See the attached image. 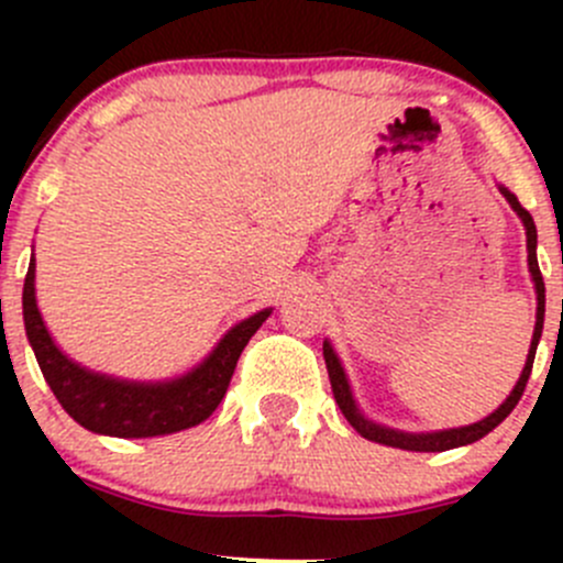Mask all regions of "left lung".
<instances>
[{
	"label": "left lung",
	"instance_id": "obj_1",
	"mask_svg": "<svg viewBox=\"0 0 563 563\" xmlns=\"http://www.w3.org/2000/svg\"><path fill=\"white\" fill-rule=\"evenodd\" d=\"M504 198L512 203L515 212L520 214L526 225V245H528V269H531L533 277V286H537V327H533V338H531V349H528V360L523 373H520V382L515 384L512 395L498 406V411H493L490 417H485L482 422L468 424V428H455V430H441V433H400V430H389L382 428V424H373L371 419H365L360 413V408L354 406V397H351L349 382H345V373L340 367V360L334 356L332 345L323 343V362H327V371H329V382H332V391H334V400H338L340 411L345 413V419L351 422V428L356 430L360 435H365L367 441H376V444L384 446H397V450H408V452H444V450H455V446L463 444H474V441L485 439L493 428L504 422V419L512 413V408L518 406V400L523 397L528 376H531V367H533V356H537V345L539 338H542V323H544V280H542V272H539L537 264V225H533V218L528 214V209L518 198L512 196L509 190H504Z\"/></svg>",
	"mask_w": 563,
	"mask_h": 563
}]
</instances>
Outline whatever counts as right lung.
<instances>
[{
	"mask_svg": "<svg viewBox=\"0 0 563 563\" xmlns=\"http://www.w3.org/2000/svg\"><path fill=\"white\" fill-rule=\"evenodd\" d=\"M266 318H269V310H261L247 321L236 323L196 371L176 382L130 384L100 376L67 360L54 345L40 318L35 302V258L30 261L24 280V327L43 378L62 408L81 428L117 435V439H150V435L176 433L212 417L229 389L247 340L258 332Z\"/></svg>",
	"mask_w": 563,
	"mask_h": 563,
	"instance_id": "obj_1",
	"label": "right lung"
}]
</instances>
